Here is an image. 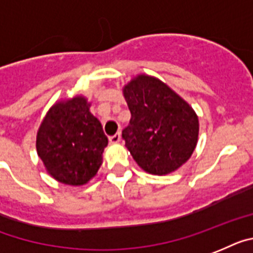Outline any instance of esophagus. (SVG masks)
Segmentation results:
<instances>
[{"mask_svg": "<svg viewBox=\"0 0 253 253\" xmlns=\"http://www.w3.org/2000/svg\"><path fill=\"white\" fill-rule=\"evenodd\" d=\"M109 141H110V143H113V144L120 143V141H121V133L117 132V133H114L113 136H109Z\"/></svg>", "mask_w": 253, "mask_h": 253, "instance_id": "obj_1", "label": "esophagus"}]
</instances>
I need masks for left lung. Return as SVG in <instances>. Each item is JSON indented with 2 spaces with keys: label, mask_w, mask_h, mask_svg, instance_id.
Returning a JSON list of instances; mask_svg holds the SVG:
<instances>
[{
  "label": "left lung",
  "mask_w": 253,
  "mask_h": 253,
  "mask_svg": "<svg viewBox=\"0 0 253 253\" xmlns=\"http://www.w3.org/2000/svg\"><path fill=\"white\" fill-rule=\"evenodd\" d=\"M123 94L131 120L122 139L137 165L153 175H166L184 165L199 131L198 117L189 104L149 76L131 81Z\"/></svg>",
  "instance_id": "obj_1"
}]
</instances>
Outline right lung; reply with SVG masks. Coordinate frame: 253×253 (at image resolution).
Wrapping results in <instances>:
<instances>
[{
	"mask_svg": "<svg viewBox=\"0 0 253 253\" xmlns=\"http://www.w3.org/2000/svg\"><path fill=\"white\" fill-rule=\"evenodd\" d=\"M84 97L58 103L48 110L37 133V153L54 179L84 185L96 175L108 137Z\"/></svg>",
	"mask_w": 253,
	"mask_h": 253,
	"instance_id": "1",
	"label": "right lung"
}]
</instances>
